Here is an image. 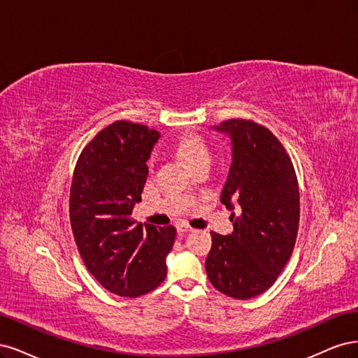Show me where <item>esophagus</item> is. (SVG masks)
I'll return each mask as SVG.
<instances>
[{
    "label": "esophagus",
    "instance_id": "esophagus-1",
    "mask_svg": "<svg viewBox=\"0 0 358 358\" xmlns=\"http://www.w3.org/2000/svg\"><path fill=\"white\" fill-rule=\"evenodd\" d=\"M177 230H178L180 234H187V232H192L193 229L189 227L187 224H178V226H177Z\"/></svg>",
    "mask_w": 358,
    "mask_h": 358
}]
</instances>
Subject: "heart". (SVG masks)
<instances>
[{"instance_id":"b5f03b06","label":"heart","mask_w":358,"mask_h":358,"mask_svg":"<svg viewBox=\"0 0 358 358\" xmlns=\"http://www.w3.org/2000/svg\"><path fill=\"white\" fill-rule=\"evenodd\" d=\"M177 153L189 165V168L199 164H210L211 160L210 150L199 136L182 138L177 145Z\"/></svg>"}]
</instances>
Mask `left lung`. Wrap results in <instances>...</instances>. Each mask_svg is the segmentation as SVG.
<instances>
[{"label":"left lung","mask_w":358,"mask_h":358,"mask_svg":"<svg viewBox=\"0 0 358 358\" xmlns=\"http://www.w3.org/2000/svg\"><path fill=\"white\" fill-rule=\"evenodd\" d=\"M232 144V164L220 194L234 232H211L206 275L235 299L264 293L290 259L299 227V186L290 156L269 129L245 119L213 126Z\"/></svg>","instance_id":"left-lung-1"}]
</instances>
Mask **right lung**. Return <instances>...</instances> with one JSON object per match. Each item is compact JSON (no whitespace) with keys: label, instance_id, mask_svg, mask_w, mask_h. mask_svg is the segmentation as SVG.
Listing matches in <instances>:
<instances>
[{"label":"right lung","instance_id":"right-lung-1","mask_svg":"<svg viewBox=\"0 0 358 358\" xmlns=\"http://www.w3.org/2000/svg\"><path fill=\"white\" fill-rule=\"evenodd\" d=\"M160 134L119 120L96 134L80 155L70 194V218L86 268L108 292L122 297L145 294L165 280L174 226L136 223L147 160Z\"/></svg>","mask_w":358,"mask_h":358}]
</instances>
